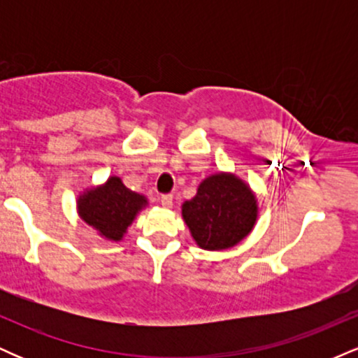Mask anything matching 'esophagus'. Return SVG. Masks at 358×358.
<instances>
[{"mask_svg":"<svg viewBox=\"0 0 358 358\" xmlns=\"http://www.w3.org/2000/svg\"><path fill=\"white\" fill-rule=\"evenodd\" d=\"M159 202L165 208H171V205H173V195L171 193H165V195L159 196Z\"/></svg>","mask_w":358,"mask_h":358,"instance_id":"obj_1","label":"esophagus"}]
</instances>
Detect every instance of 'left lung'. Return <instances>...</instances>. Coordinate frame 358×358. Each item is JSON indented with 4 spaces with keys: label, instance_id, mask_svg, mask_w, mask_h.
I'll return each instance as SVG.
<instances>
[{
    "label": "left lung",
    "instance_id": "left-lung-1",
    "mask_svg": "<svg viewBox=\"0 0 358 358\" xmlns=\"http://www.w3.org/2000/svg\"><path fill=\"white\" fill-rule=\"evenodd\" d=\"M256 199L241 180L213 175L203 180L192 200L183 203V219L202 249L219 250L236 245L252 231Z\"/></svg>",
    "mask_w": 358,
    "mask_h": 358
}]
</instances>
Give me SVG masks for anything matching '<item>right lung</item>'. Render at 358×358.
<instances>
[{
  "label": "right lung",
  "instance_id": "add662e5",
  "mask_svg": "<svg viewBox=\"0 0 358 358\" xmlns=\"http://www.w3.org/2000/svg\"><path fill=\"white\" fill-rule=\"evenodd\" d=\"M145 203V196L131 192L121 180L113 176L104 187L82 195L79 208L82 219L89 225L96 227L108 239L119 241Z\"/></svg>",
  "mask_w": 358,
  "mask_h": 358
}]
</instances>
